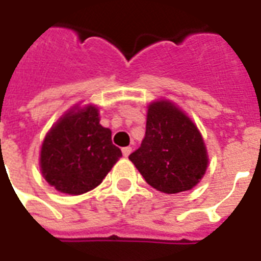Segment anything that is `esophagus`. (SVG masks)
Masks as SVG:
<instances>
[{"label": "esophagus", "mask_w": 261, "mask_h": 261, "mask_svg": "<svg viewBox=\"0 0 261 261\" xmlns=\"http://www.w3.org/2000/svg\"><path fill=\"white\" fill-rule=\"evenodd\" d=\"M131 150H133V149H131L130 146H127V147H123V149H122V153H123V155H124V157H128V155H130V153H131Z\"/></svg>", "instance_id": "34e87169"}]
</instances>
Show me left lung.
I'll return each instance as SVG.
<instances>
[{"instance_id":"left-lung-1","label":"left lung","mask_w":261,"mask_h":261,"mask_svg":"<svg viewBox=\"0 0 261 261\" xmlns=\"http://www.w3.org/2000/svg\"><path fill=\"white\" fill-rule=\"evenodd\" d=\"M128 159L147 184L165 194L194 188L208 164L198 127L168 100L147 107L145 138Z\"/></svg>"}]
</instances>
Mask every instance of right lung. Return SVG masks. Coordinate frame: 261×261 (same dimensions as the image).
<instances>
[{"mask_svg":"<svg viewBox=\"0 0 261 261\" xmlns=\"http://www.w3.org/2000/svg\"><path fill=\"white\" fill-rule=\"evenodd\" d=\"M122 157L94 106L74 107L47 133L40 150L43 177L59 192L81 195L102 181Z\"/></svg>","mask_w":261,"mask_h":261,"instance_id":"right-lung-1","label":"right lung"}]
</instances>
